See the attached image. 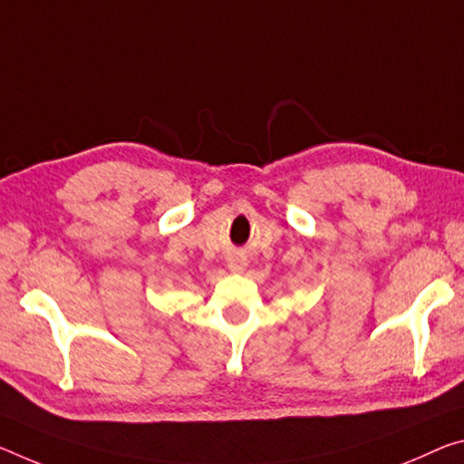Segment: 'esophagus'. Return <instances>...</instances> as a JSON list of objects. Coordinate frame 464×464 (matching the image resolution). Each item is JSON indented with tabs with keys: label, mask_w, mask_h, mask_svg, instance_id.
Instances as JSON below:
<instances>
[{
	"label": "esophagus",
	"mask_w": 464,
	"mask_h": 464,
	"mask_svg": "<svg viewBox=\"0 0 464 464\" xmlns=\"http://www.w3.org/2000/svg\"><path fill=\"white\" fill-rule=\"evenodd\" d=\"M229 268H231L233 272H241V270L246 268V262L241 260V258H231V260H229Z\"/></svg>",
	"instance_id": "1"
}]
</instances>
